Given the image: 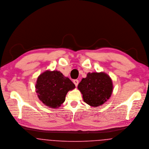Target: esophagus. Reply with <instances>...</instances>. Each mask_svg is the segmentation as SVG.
Instances as JSON below:
<instances>
[{"instance_id": "esophagus-1", "label": "esophagus", "mask_w": 149, "mask_h": 149, "mask_svg": "<svg viewBox=\"0 0 149 149\" xmlns=\"http://www.w3.org/2000/svg\"><path fill=\"white\" fill-rule=\"evenodd\" d=\"M73 83L75 84L76 86H77L78 84H79V80H77V79L74 80H73Z\"/></svg>"}]
</instances>
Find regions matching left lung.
Returning <instances> with one entry per match:
<instances>
[{
  "label": "left lung",
  "mask_w": 149,
  "mask_h": 149,
  "mask_svg": "<svg viewBox=\"0 0 149 149\" xmlns=\"http://www.w3.org/2000/svg\"><path fill=\"white\" fill-rule=\"evenodd\" d=\"M78 89L84 101L91 106L96 107L104 104L111 96L112 81L104 72L88 73L79 84Z\"/></svg>",
  "instance_id": "left-lung-1"
}]
</instances>
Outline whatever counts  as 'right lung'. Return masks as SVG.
I'll return each instance as SVG.
<instances>
[{
  "mask_svg": "<svg viewBox=\"0 0 149 149\" xmlns=\"http://www.w3.org/2000/svg\"><path fill=\"white\" fill-rule=\"evenodd\" d=\"M39 99L46 106L57 108L64 103L68 91L75 85L60 71L46 70L41 74L36 84Z\"/></svg>",
  "mask_w": 149,
  "mask_h": 149,
  "instance_id": "1",
  "label": "right lung"
}]
</instances>
